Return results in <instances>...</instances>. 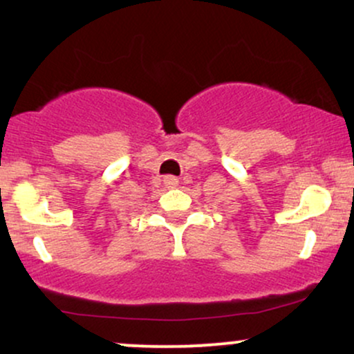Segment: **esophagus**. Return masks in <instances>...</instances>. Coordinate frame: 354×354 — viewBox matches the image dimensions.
Instances as JSON below:
<instances>
[{"mask_svg":"<svg viewBox=\"0 0 354 354\" xmlns=\"http://www.w3.org/2000/svg\"><path fill=\"white\" fill-rule=\"evenodd\" d=\"M165 186H168V188H174V186H178V178L176 176H171V174H169V176H165Z\"/></svg>","mask_w":354,"mask_h":354,"instance_id":"esophagus-1","label":"esophagus"}]
</instances>
